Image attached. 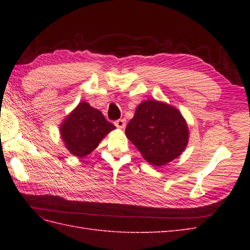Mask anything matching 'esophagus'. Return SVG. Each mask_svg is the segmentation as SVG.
Returning <instances> with one entry per match:
<instances>
[{"mask_svg":"<svg viewBox=\"0 0 250 250\" xmlns=\"http://www.w3.org/2000/svg\"><path fill=\"white\" fill-rule=\"evenodd\" d=\"M125 125H126V122H125V119H119V120H117L115 122V125L117 126V128H119V129H125Z\"/></svg>","mask_w":250,"mask_h":250,"instance_id":"34e87169","label":"esophagus"}]
</instances>
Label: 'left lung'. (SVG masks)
Here are the masks:
<instances>
[{
  "mask_svg": "<svg viewBox=\"0 0 250 250\" xmlns=\"http://www.w3.org/2000/svg\"><path fill=\"white\" fill-rule=\"evenodd\" d=\"M125 135L148 163L161 167L182 155L188 144L189 130L176 107L147 100L136 107Z\"/></svg>",
  "mask_w": 250,
  "mask_h": 250,
  "instance_id": "1",
  "label": "left lung"
}]
</instances>
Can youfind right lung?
I'll list each match as a JSON object with an SVG mask.
<instances>
[{"instance_id":"right-lung-1","label":"right lung","mask_w":250,"mask_h":250,"mask_svg":"<svg viewBox=\"0 0 250 250\" xmlns=\"http://www.w3.org/2000/svg\"><path fill=\"white\" fill-rule=\"evenodd\" d=\"M114 125L105 119L99 109L89 103L81 102L63 120L60 125L61 139L73 156L83 158L92 152L110 131Z\"/></svg>"}]
</instances>
